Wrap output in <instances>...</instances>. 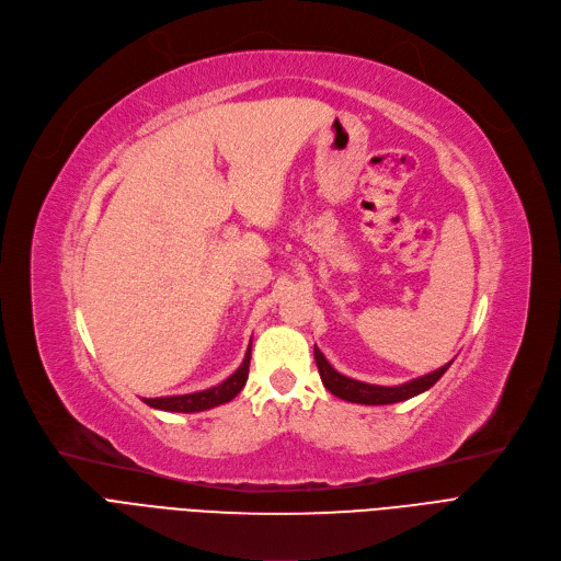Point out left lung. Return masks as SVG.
Listing matches in <instances>:
<instances>
[{
	"mask_svg": "<svg viewBox=\"0 0 561 561\" xmlns=\"http://www.w3.org/2000/svg\"><path fill=\"white\" fill-rule=\"evenodd\" d=\"M314 360H317L319 377H322V383L327 386L329 392L344 399V402L367 404V407L397 404V402H404V399H411V397H415L424 390H430L445 375L447 367L451 365V360H449L440 369L430 371V375H424V377L413 379V381L402 383V386H371V383H363V381H356V379L340 375V371L333 369V365L324 358V354L319 352L317 346H314Z\"/></svg>",
	"mask_w": 561,
	"mask_h": 561,
	"instance_id": "obj_1",
	"label": "left lung"
}]
</instances>
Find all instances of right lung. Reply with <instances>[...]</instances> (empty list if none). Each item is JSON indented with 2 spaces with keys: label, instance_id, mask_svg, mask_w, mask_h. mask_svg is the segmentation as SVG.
Here are the masks:
<instances>
[{
  "label": "right lung",
  "instance_id": "right-lung-1",
  "mask_svg": "<svg viewBox=\"0 0 561 561\" xmlns=\"http://www.w3.org/2000/svg\"><path fill=\"white\" fill-rule=\"evenodd\" d=\"M249 365H251V346L244 356V363L237 367L234 375H230L226 381H221L215 388H207L201 392H190V394H173V397H154V399H144V402L152 409L159 411H173V413H198L215 409L219 404L230 402L239 392H242L247 379H249Z\"/></svg>",
  "mask_w": 561,
  "mask_h": 561
}]
</instances>
